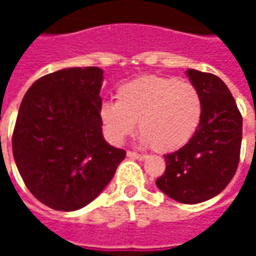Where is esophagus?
<instances>
[{
    "label": "esophagus",
    "mask_w": 256,
    "mask_h": 256,
    "mask_svg": "<svg viewBox=\"0 0 256 256\" xmlns=\"http://www.w3.org/2000/svg\"><path fill=\"white\" fill-rule=\"evenodd\" d=\"M128 156L130 159H137V160H144L146 155L144 154H137V152H134V150H128Z\"/></svg>",
    "instance_id": "esophagus-1"
}]
</instances>
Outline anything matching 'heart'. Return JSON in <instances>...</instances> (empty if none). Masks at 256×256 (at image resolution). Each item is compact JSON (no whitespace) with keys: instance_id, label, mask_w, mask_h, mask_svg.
<instances>
[{"instance_id":"b5f03b06","label":"heart","mask_w":256,"mask_h":256,"mask_svg":"<svg viewBox=\"0 0 256 256\" xmlns=\"http://www.w3.org/2000/svg\"><path fill=\"white\" fill-rule=\"evenodd\" d=\"M101 122L108 138L122 142L138 122L141 142L159 152L181 148L203 118V97L196 84L176 76L145 75L123 84L116 101H104Z\"/></svg>"}]
</instances>
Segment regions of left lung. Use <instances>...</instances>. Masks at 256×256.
I'll return each instance as SVG.
<instances>
[{
	"label": "left lung",
	"mask_w": 256,
	"mask_h": 256,
	"mask_svg": "<svg viewBox=\"0 0 256 256\" xmlns=\"http://www.w3.org/2000/svg\"><path fill=\"white\" fill-rule=\"evenodd\" d=\"M203 97V118L182 148L164 155L166 170L156 186L168 198L196 204L220 194L236 174L242 118L230 90L214 74L186 71Z\"/></svg>",
	"instance_id": "8db88e82"
}]
</instances>
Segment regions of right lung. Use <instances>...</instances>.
I'll list each match as a JSON object with an SVG mask.
<instances>
[{"label": "right lung", "mask_w": 256, "mask_h": 256, "mask_svg": "<svg viewBox=\"0 0 256 256\" xmlns=\"http://www.w3.org/2000/svg\"><path fill=\"white\" fill-rule=\"evenodd\" d=\"M102 79L98 67L64 68L36 80L20 104L14 163L28 190L53 210L93 202L126 156L102 137Z\"/></svg>", "instance_id": "right-lung-1"}]
</instances>
